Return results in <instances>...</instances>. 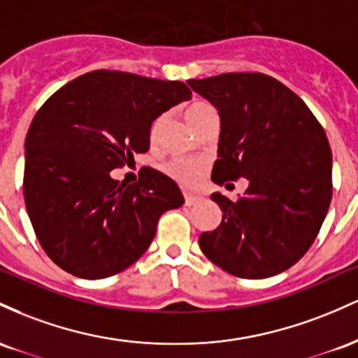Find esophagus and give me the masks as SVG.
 <instances>
[{
  "mask_svg": "<svg viewBox=\"0 0 358 358\" xmlns=\"http://www.w3.org/2000/svg\"><path fill=\"white\" fill-rule=\"evenodd\" d=\"M201 198L199 196H194V194H184V203H186V206H192V204L199 203Z\"/></svg>",
  "mask_w": 358,
  "mask_h": 358,
  "instance_id": "1",
  "label": "esophagus"
}]
</instances>
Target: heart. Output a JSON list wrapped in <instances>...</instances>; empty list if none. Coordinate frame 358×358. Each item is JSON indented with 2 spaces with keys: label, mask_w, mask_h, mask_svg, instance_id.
Returning <instances> with one entry per match:
<instances>
[{
  "label": "heart",
  "mask_w": 358,
  "mask_h": 358,
  "mask_svg": "<svg viewBox=\"0 0 358 358\" xmlns=\"http://www.w3.org/2000/svg\"><path fill=\"white\" fill-rule=\"evenodd\" d=\"M186 120L191 127H194L196 123H199L201 120H204L206 116L216 115L215 108L211 106L210 103L206 101H194L191 103L189 106L186 108ZM162 116L155 118L152 122L150 130H148V138H150L152 143L157 142L160 127H162ZM164 171H166L167 176H171L172 179L178 180L182 186H196L203 180L204 176L208 172V164L201 159H172L164 166Z\"/></svg>",
  "instance_id": "b5f03b06"
}]
</instances>
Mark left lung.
<instances>
[{
    "instance_id": "left-lung-1",
    "label": "left lung",
    "mask_w": 358,
    "mask_h": 358,
    "mask_svg": "<svg viewBox=\"0 0 358 358\" xmlns=\"http://www.w3.org/2000/svg\"><path fill=\"white\" fill-rule=\"evenodd\" d=\"M187 84L222 122L213 182L245 178L236 201L220 192V227L199 236L215 266L242 279L287 271L309 250L333 194L331 148L306 103L271 76L228 72Z\"/></svg>"
}]
</instances>
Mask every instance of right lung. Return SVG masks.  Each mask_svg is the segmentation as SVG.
Here are the masks:
<instances>
[{
    "instance_id": "obj_1",
    "label": "right lung",
    "mask_w": 358,
    "mask_h": 358,
    "mask_svg": "<svg viewBox=\"0 0 358 358\" xmlns=\"http://www.w3.org/2000/svg\"><path fill=\"white\" fill-rule=\"evenodd\" d=\"M191 94L180 81L101 69L40 106L25 140L23 198L52 262L104 279L145 254L160 215L182 206V192L152 167L140 169L134 184L110 174L147 152L152 122Z\"/></svg>"
}]
</instances>
